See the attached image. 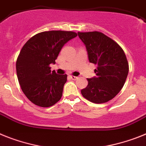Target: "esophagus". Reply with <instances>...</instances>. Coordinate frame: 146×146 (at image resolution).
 I'll return each mask as SVG.
<instances>
[{"label":"esophagus","mask_w":146,"mask_h":146,"mask_svg":"<svg viewBox=\"0 0 146 146\" xmlns=\"http://www.w3.org/2000/svg\"><path fill=\"white\" fill-rule=\"evenodd\" d=\"M69 77H70L71 79H72L73 80H76L78 78V77H75V76H73V75H69Z\"/></svg>","instance_id":"esophagus-1"}]
</instances>
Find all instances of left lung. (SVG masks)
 Wrapping results in <instances>:
<instances>
[{"label": "left lung", "mask_w": 146, "mask_h": 146, "mask_svg": "<svg viewBox=\"0 0 146 146\" xmlns=\"http://www.w3.org/2000/svg\"><path fill=\"white\" fill-rule=\"evenodd\" d=\"M84 43L90 63L97 65L96 77L88 78L82 95L94 103H104L121 90L129 73V63L123 48L100 32H78Z\"/></svg>", "instance_id": "1"}]
</instances>
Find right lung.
I'll return each mask as SVG.
<instances>
[{"mask_svg":"<svg viewBox=\"0 0 146 146\" xmlns=\"http://www.w3.org/2000/svg\"><path fill=\"white\" fill-rule=\"evenodd\" d=\"M68 31H48L35 35L21 48L16 62V72L21 89L35 105L50 107L60 100L66 74L51 72L49 65L66 43L77 37Z\"/></svg>","mask_w":146,"mask_h":146,"instance_id":"1","label":"right lung"}]
</instances>
